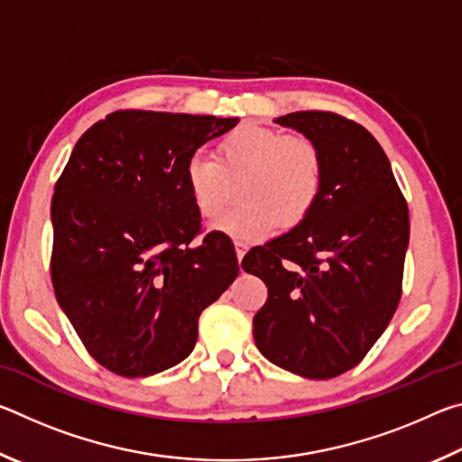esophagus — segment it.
I'll use <instances>...</instances> for the list:
<instances>
[{
	"label": "esophagus",
	"mask_w": 462,
	"mask_h": 462,
	"mask_svg": "<svg viewBox=\"0 0 462 462\" xmlns=\"http://www.w3.org/2000/svg\"><path fill=\"white\" fill-rule=\"evenodd\" d=\"M234 248H236V256H238V261H242V256L246 254V250H248V245L246 242H240V240H236L234 242Z\"/></svg>",
	"instance_id": "esophagus-1"
}]
</instances>
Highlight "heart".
<instances>
[{
    "label": "heart",
    "instance_id": "obj_1",
    "mask_svg": "<svg viewBox=\"0 0 462 462\" xmlns=\"http://www.w3.org/2000/svg\"><path fill=\"white\" fill-rule=\"evenodd\" d=\"M183 183L195 212L212 220L234 198L236 208L214 230L236 240H261L283 224L293 228L316 208L324 185V154L308 136L242 124L214 148V159L187 161Z\"/></svg>",
    "mask_w": 462,
    "mask_h": 462
}]
</instances>
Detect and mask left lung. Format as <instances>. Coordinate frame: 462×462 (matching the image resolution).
<instances>
[{"mask_svg":"<svg viewBox=\"0 0 462 462\" xmlns=\"http://www.w3.org/2000/svg\"><path fill=\"white\" fill-rule=\"evenodd\" d=\"M275 122L319 146L324 185L306 220L242 259L269 291L253 334L273 365L332 379L363 361L400 306L408 203L387 154L361 124L334 112Z\"/></svg>","mask_w":462,"mask_h":462,"instance_id":"8db88e82","label":"left lung"}]
</instances>
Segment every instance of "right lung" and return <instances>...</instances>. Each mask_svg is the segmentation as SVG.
<instances>
[{
    "mask_svg": "<svg viewBox=\"0 0 462 462\" xmlns=\"http://www.w3.org/2000/svg\"><path fill=\"white\" fill-rule=\"evenodd\" d=\"M238 118L120 109L77 140L51 203V277L83 346L107 371L148 377L198 340L232 281L230 238L209 232L183 183L199 146Z\"/></svg>",
    "mask_w": 462,
    "mask_h": 462,
    "instance_id": "1",
    "label": "right lung"
}]
</instances>
